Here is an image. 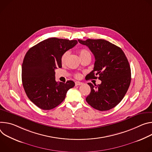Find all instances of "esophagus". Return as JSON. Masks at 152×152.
I'll return each instance as SVG.
<instances>
[{"label": "esophagus", "mask_w": 152, "mask_h": 152, "mask_svg": "<svg viewBox=\"0 0 152 152\" xmlns=\"http://www.w3.org/2000/svg\"><path fill=\"white\" fill-rule=\"evenodd\" d=\"M75 86H80V85H82V83L80 82V81H75Z\"/></svg>", "instance_id": "34e87169"}]
</instances>
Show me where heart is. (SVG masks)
<instances>
[{
  "instance_id": "b5f03b06",
  "label": "heart",
  "mask_w": 152,
  "mask_h": 152,
  "mask_svg": "<svg viewBox=\"0 0 152 152\" xmlns=\"http://www.w3.org/2000/svg\"><path fill=\"white\" fill-rule=\"evenodd\" d=\"M69 54V50H67V51H65L62 56H61V61L62 62V63H64L67 58V57H68V56ZM91 56V53L88 51V50H86V49H82L80 50V57H84V56ZM76 77H78L80 76L79 74H76Z\"/></svg>"
}]
</instances>
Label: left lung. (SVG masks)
I'll use <instances>...</instances> for the list:
<instances>
[{
    "label": "left lung",
    "instance_id": "obj_1",
    "mask_svg": "<svg viewBox=\"0 0 152 152\" xmlns=\"http://www.w3.org/2000/svg\"><path fill=\"white\" fill-rule=\"evenodd\" d=\"M78 41L89 48L95 59L94 70L86 75V80L98 78L102 81L98 85L88 83L91 93L86 102L99 111L110 110L121 102L129 88L131 70L127 58L120 47L107 40Z\"/></svg>",
    "mask_w": 152,
    "mask_h": 152
}]
</instances>
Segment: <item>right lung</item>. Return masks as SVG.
I'll return each mask as SVG.
<instances>
[{"label":"right lung","instance_id":"1","mask_svg":"<svg viewBox=\"0 0 152 152\" xmlns=\"http://www.w3.org/2000/svg\"><path fill=\"white\" fill-rule=\"evenodd\" d=\"M78 43L76 40L49 38L31 48L22 63V80L25 93L31 102L43 110H50L61 104L72 80L57 82L55 70L61 68L63 54Z\"/></svg>","mask_w":152,"mask_h":152}]
</instances>
